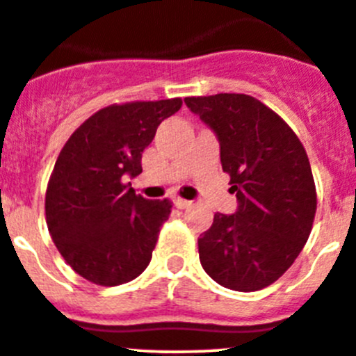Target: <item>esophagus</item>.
<instances>
[{
  "instance_id": "34e87169",
  "label": "esophagus",
  "mask_w": 356,
  "mask_h": 356,
  "mask_svg": "<svg viewBox=\"0 0 356 356\" xmlns=\"http://www.w3.org/2000/svg\"><path fill=\"white\" fill-rule=\"evenodd\" d=\"M192 202L191 201H187V199H181V197H176L175 199V206L178 209H185V208H188V206H191Z\"/></svg>"
}]
</instances>
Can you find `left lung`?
Listing matches in <instances>:
<instances>
[{
	"mask_svg": "<svg viewBox=\"0 0 356 356\" xmlns=\"http://www.w3.org/2000/svg\"><path fill=\"white\" fill-rule=\"evenodd\" d=\"M220 141V161L238 197L197 239L201 266L218 285L255 292L299 257L313 229L316 188L309 159L290 125L246 94L185 97Z\"/></svg>",
	"mask_w": 356,
	"mask_h": 356,
	"instance_id": "1",
	"label": "left lung"
}]
</instances>
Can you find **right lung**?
<instances>
[{
	"label": "right lung",
	"instance_id": "right-lung-1",
	"mask_svg": "<svg viewBox=\"0 0 356 356\" xmlns=\"http://www.w3.org/2000/svg\"><path fill=\"white\" fill-rule=\"evenodd\" d=\"M180 97L110 104L66 141L45 195L47 227L67 266L101 286L140 276L150 264L171 202L136 195L125 176L140 175L141 154Z\"/></svg>",
	"mask_w": 356,
	"mask_h": 356
}]
</instances>
